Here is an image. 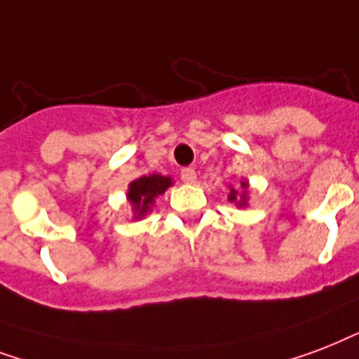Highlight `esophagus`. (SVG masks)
<instances>
[{"label":"esophagus","instance_id":"34e87169","mask_svg":"<svg viewBox=\"0 0 359 359\" xmlns=\"http://www.w3.org/2000/svg\"><path fill=\"white\" fill-rule=\"evenodd\" d=\"M182 180L185 183H194V182H196V172H194V168H183V170H182Z\"/></svg>","mask_w":359,"mask_h":359}]
</instances>
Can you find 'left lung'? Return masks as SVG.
I'll list each match as a JSON object with an SVG mask.
<instances>
[{
	"mask_svg": "<svg viewBox=\"0 0 359 359\" xmlns=\"http://www.w3.org/2000/svg\"><path fill=\"white\" fill-rule=\"evenodd\" d=\"M247 189H249V183L247 182H241V191H236L234 187L230 189V194H229V200L230 202H234L236 205H243L247 204Z\"/></svg>",
	"mask_w": 359,
	"mask_h": 359,
	"instance_id": "8db88e82",
	"label": "left lung"
}]
</instances>
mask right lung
I'll return each mask as SVG.
<instances>
[{
  "mask_svg": "<svg viewBox=\"0 0 359 359\" xmlns=\"http://www.w3.org/2000/svg\"><path fill=\"white\" fill-rule=\"evenodd\" d=\"M170 185L172 177L161 176V174H149V176H142L135 182H130L127 198L135 210V219L144 217L151 210L155 198L165 193Z\"/></svg>",
  "mask_w": 359,
  "mask_h": 359,
  "instance_id": "add662e5",
  "label": "right lung"
}]
</instances>
